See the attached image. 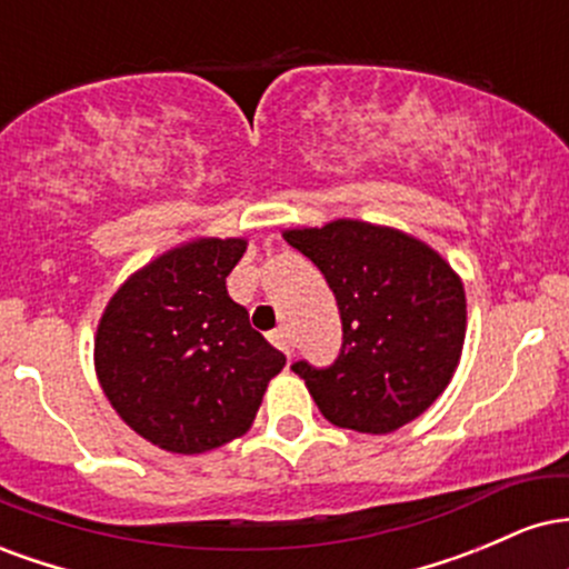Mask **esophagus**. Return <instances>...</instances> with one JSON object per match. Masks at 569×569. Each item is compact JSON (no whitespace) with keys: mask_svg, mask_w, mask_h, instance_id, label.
<instances>
[{"mask_svg":"<svg viewBox=\"0 0 569 569\" xmlns=\"http://www.w3.org/2000/svg\"><path fill=\"white\" fill-rule=\"evenodd\" d=\"M270 342L276 345L278 350H283L286 356L291 358L293 350H291V337H289V331H286V329H276V331H272V335H270Z\"/></svg>","mask_w":569,"mask_h":569,"instance_id":"34e87169","label":"esophagus"}]
</instances>
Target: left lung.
<instances>
[{
	"instance_id": "1",
	"label": "left lung",
	"mask_w": 569,
	"mask_h": 569,
	"mask_svg": "<svg viewBox=\"0 0 569 569\" xmlns=\"http://www.w3.org/2000/svg\"><path fill=\"white\" fill-rule=\"evenodd\" d=\"M335 291L342 350L329 369L293 363L331 426L385 436L452 382L466 342V289L436 248L396 227L335 219L283 230Z\"/></svg>"
}]
</instances>
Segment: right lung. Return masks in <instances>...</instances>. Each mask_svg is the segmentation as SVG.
<instances>
[{"instance_id": "add662e5", "label": "right lung", "mask_w": 569, "mask_h": 569, "mask_svg": "<svg viewBox=\"0 0 569 569\" xmlns=\"http://www.w3.org/2000/svg\"><path fill=\"white\" fill-rule=\"evenodd\" d=\"M246 238H194L136 270L109 299L93 363L103 396L141 439L202 455L240 439L286 356L227 293Z\"/></svg>"}]
</instances>
